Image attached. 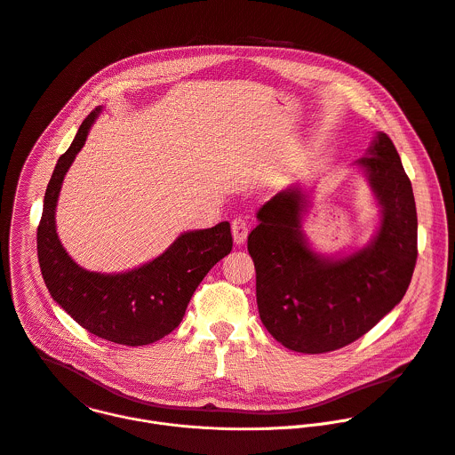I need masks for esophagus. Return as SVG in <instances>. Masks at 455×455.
Listing matches in <instances>:
<instances>
[{
  "label": "esophagus",
  "instance_id": "34e87169",
  "mask_svg": "<svg viewBox=\"0 0 455 455\" xmlns=\"http://www.w3.org/2000/svg\"><path fill=\"white\" fill-rule=\"evenodd\" d=\"M232 235H234V241L237 244L244 243L246 241V235H248V221L244 218H234L232 221Z\"/></svg>",
  "mask_w": 455,
  "mask_h": 455
}]
</instances>
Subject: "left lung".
Returning a JSON list of instances; mask_svg holds the SVG:
<instances>
[{"label": "left lung", "mask_w": 455, "mask_h": 455, "mask_svg": "<svg viewBox=\"0 0 455 455\" xmlns=\"http://www.w3.org/2000/svg\"><path fill=\"white\" fill-rule=\"evenodd\" d=\"M357 164L382 205V223L370 246L345 259L316 255L299 232L306 209L299 189L266 202L248 235L260 322L289 350L325 354L354 343L400 304L411 283L418 218L393 140L379 133Z\"/></svg>", "instance_id": "left-lung-1"}]
</instances>
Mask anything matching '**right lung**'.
<instances>
[{
    "mask_svg": "<svg viewBox=\"0 0 455 455\" xmlns=\"http://www.w3.org/2000/svg\"><path fill=\"white\" fill-rule=\"evenodd\" d=\"M98 112L100 108L84 119L48 184L37 227L39 266L52 298L87 332L117 345H149L180 325L204 276L230 253V223L186 232L161 257L126 273L82 269L59 241L55 207L64 175L85 144Z\"/></svg>",
    "mask_w": 455,
    "mask_h": 455,
    "instance_id": "obj_1",
    "label": "right lung"
}]
</instances>
